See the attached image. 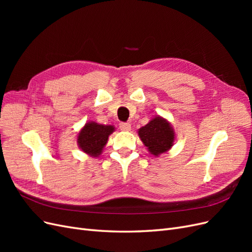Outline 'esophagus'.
<instances>
[{
	"label": "esophagus",
	"mask_w": 252,
	"mask_h": 252,
	"mask_svg": "<svg viewBox=\"0 0 252 252\" xmlns=\"http://www.w3.org/2000/svg\"><path fill=\"white\" fill-rule=\"evenodd\" d=\"M120 129L123 131H130L131 125L129 123H120Z\"/></svg>",
	"instance_id": "34e87169"
}]
</instances>
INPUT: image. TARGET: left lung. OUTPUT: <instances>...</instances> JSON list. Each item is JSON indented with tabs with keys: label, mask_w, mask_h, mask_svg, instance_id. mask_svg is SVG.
<instances>
[{
	"label": "left lung",
	"mask_w": 252,
	"mask_h": 252,
	"mask_svg": "<svg viewBox=\"0 0 252 252\" xmlns=\"http://www.w3.org/2000/svg\"><path fill=\"white\" fill-rule=\"evenodd\" d=\"M138 133L148 151L156 157L168 151L175 140V132L171 124L159 116L152 118L147 125L139 129Z\"/></svg>",
	"instance_id": "obj_1"
}]
</instances>
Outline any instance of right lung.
<instances>
[{
    "mask_svg": "<svg viewBox=\"0 0 252 252\" xmlns=\"http://www.w3.org/2000/svg\"><path fill=\"white\" fill-rule=\"evenodd\" d=\"M116 130L112 125H103L96 122H88L78 133V145L86 155L96 158L107 144L109 135Z\"/></svg>",
    "mask_w": 252,
    "mask_h": 252,
    "instance_id": "right-lung-1",
    "label": "right lung"
}]
</instances>
